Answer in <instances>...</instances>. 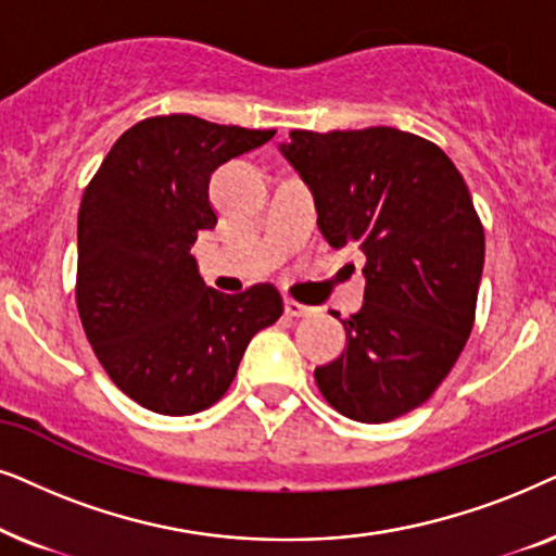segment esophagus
I'll list each match as a JSON object with an SVG mask.
<instances>
[{
    "label": "esophagus",
    "mask_w": 556,
    "mask_h": 556,
    "mask_svg": "<svg viewBox=\"0 0 556 556\" xmlns=\"http://www.w3.org/2000/svg\"><path fill=\"white\" fill-rule=\"evenodd\" d=\"M285 313L290 317H313L317 309L307 307V305H300V302H294V300H285Z\"/></svg>",
    "instance_id": "34e87169"
}]
</instances>
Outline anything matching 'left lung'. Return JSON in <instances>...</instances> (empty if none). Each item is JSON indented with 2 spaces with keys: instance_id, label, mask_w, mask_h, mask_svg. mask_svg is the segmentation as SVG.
<instances>
[{
  "instance_id": "obj_1",
  "label": "left lung",
  "mask_w": 556,
  "mask_h": 556,
  "mask_svg": "<svg viewBox=\"0 0 556 556\" xmlns=\"http://www.w3.org/2000/svg\"><path fill=\"white\" fill-rule=\"evenodd\" d=\"M279 150L313 190L325 241L366 256L364 307L340 320L348 348L315 368L317 389L348 419L402 417L445 381L476 323L485 233L468 185L438 144L394 127L294 129Z\"/></svg>"
}]
</instances>
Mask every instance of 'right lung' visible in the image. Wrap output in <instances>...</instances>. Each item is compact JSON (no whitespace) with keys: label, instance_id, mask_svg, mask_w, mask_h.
Masks as SVG:
<instances>
[{"label":"right lung","instance_id":"obj_1","mask_svg":"<svg viewBox=\"0 0 556 556\" xmlns=\"http://www.w3.org/2000/svg\"><path fill=\"white\" fill-rule=\"evenodd\" d=\"M274 135L190 114L152 116L116 139L88 182L78 315L103 371L144 409H208L231 387L249 340L282 315L271 285L224 294L203 282L190 254L198 231L218 220L213 169Z\"/></svg>","mask_w":556,"mask_h":556}]
</instances>
